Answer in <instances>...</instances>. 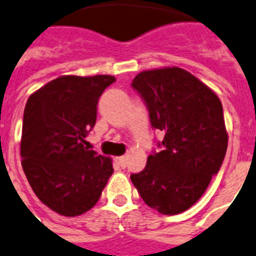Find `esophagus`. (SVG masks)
Here are the masks:
<instances>
[{
    "label": "esophagus",
    "mask_w": 256,
    "mask_h": 256,
    "mask_svg": "<svg viewBox=\"0 0 256 256\" xmlns=\"http://www.w3.org/2000/svg\"><path fill=\"white\" fill-rule=\"evenodd\" d=\"M118 162H119V164L122 166V168H126V156L118 158Z\"/></svg>",
    "instance_id": "34e87169"
}]
</instances>
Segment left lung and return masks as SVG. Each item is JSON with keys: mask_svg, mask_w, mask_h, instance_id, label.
Returning <instances> with one entry per match:
<instances>
[{"mask_svg": "<svg viewBox=\"0 0 256 256\" xmlns=\"http://www.w3.org/2000/svg\"><path fill=\"white\" fill-rule=\"evenodd\" d=\"M132 88L145 102L154 130L164 137L130 180L150 208L178 214L191 208L218 172L228 149L221 100L180 68L141 72Z\"/></svg>", "mask_w": 256, "mask_h": 256, "instance_id": "1", "label": "left lung"}]
</instances>
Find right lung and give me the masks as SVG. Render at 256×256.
Wrapping results in <instances>:
<instances>
[{
  "mask_svg": "<svg viewBox=\"0 0 256 256\" xmlns=\"http://www.w3.org/2000/svg\"><path fill=\"white\" fill-rule=\"evenodd\" d=\"M112 76H61L30 95L20 140L22 168L35 195L61 216L96 204L112 175L111 158L88 150L85 137Z\"/></svg>",
  "mask_w": 256,
  "mask_h": 256,
  "instance_id": "add662e5",
  "label": "right lung"
}]
</instances>
